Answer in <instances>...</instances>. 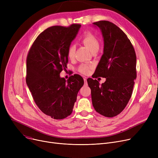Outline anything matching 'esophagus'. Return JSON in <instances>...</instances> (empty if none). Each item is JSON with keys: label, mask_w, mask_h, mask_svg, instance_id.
I'll use <instances>...</instances> for the list:
<instances>
[{"label": "esophagus", "mask_w": 158, "mask_h": 158, "mask_svg": "<svg viewBox=\"0 0 158 158\" xmlns=\"http://www.w3.org/2000/svg\"><path fill=\"white\" fill-rule=\"evenodd\" d=\"M84 81H85V85H87V79H86V77L84 78Z\"/></svg>", "instance_id": "34e87169"}]
</instances>
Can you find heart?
Wrapping results in <instances>:
<instances>
[{"label": "heart", "instance_id": "b5f03b06", "mask_svg": "<svg viewBox=\"0 0 158 158\" xmlns=\"http://www.w3.org/2000/svg\"><path fill=\"white\" fill-rule=\"evenodd\" d=\"M82 43L91 52H94L95 51H98L99 49V42L98 40L91 33H88L82 40ZM75 51L76 48L75 46L71 45L68 49V57L70 59H72L74 57ZM89 66L88 65H82L79 67V71L83 73H88L89 72Z\"/></svg>", "mask_w": 158, "mask_h": 158}]
</instances>
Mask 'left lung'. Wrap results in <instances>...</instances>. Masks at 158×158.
<instances>
[{
  "instance_id": "left-lung-1",
  "label": "left lung",
  "mask_w": 158,
  "mask_h": 158,
  "mask_svg": "<svg viewBox=\"0 0 158 158\" xmlns=\"http://www.w3.org/2000/svg\"><path fill=\"white\" fill-rule=\"evenodd\" d=\"M104 40L103 54L95 72L105 77L101 85L96 79H87L95 111L106 117L120 114L132 95L136 79V56L127 35L115 24L102 20L93 23Z\"/></svg>"
}]
</instances>
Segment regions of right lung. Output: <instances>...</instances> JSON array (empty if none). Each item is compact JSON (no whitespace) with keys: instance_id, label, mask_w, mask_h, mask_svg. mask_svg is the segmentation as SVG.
<instances>
[{"instance_id":"obj_1","label":"right lung","mask_w":158,"mask_h":158,"mask_svg":"<svg viewBox=\"0 0 158 158\" xmlns=\"http://www.w3.org/2000/svg\"><path fill=\"white\" fill-rule=\"evenodd\" d=\"M52 26L36 38L27 57L26 83L40 110L56 120L71 114L84 80L74 74L68 80L60 77L69 62L68 49L81 28Z\"/></svg>"}]
</instances>
